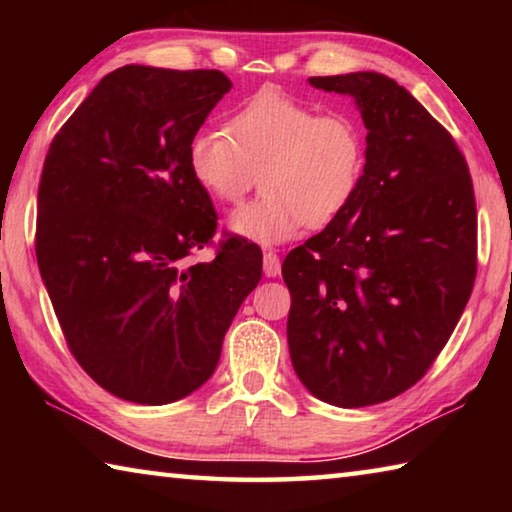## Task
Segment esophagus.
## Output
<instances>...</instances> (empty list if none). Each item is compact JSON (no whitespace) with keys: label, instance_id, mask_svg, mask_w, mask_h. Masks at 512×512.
Returning a JSON list of instances; mask_svg holds the SVG:
<instances>
[{"label":"esophagus","instance_id":"1","mask_svg":"<svg viewBox=\"0 0 512 512\" xmlns=\"http://www.w3.org/2000/svg\"><path fill=\"white\" fill-rule=\"evenodd\" d=\"M280 273H282L280 257H277L273 250H266V253H264V275L266 277H277Z\"/></svg>","mask_w":512,"mask_h":512}]
</instances>
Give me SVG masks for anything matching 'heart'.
<instances>
[{"label":"heart","mask_w":512,"mask_h":512,"mask_svg":"<svg viewBox=\"0 0 512 512\" xmlns=\"http://www.w3.org/2000/svg\"><path fill=\"white\" fill-rule=\"evenodd\" d=\"M187 164L221 203H241L262 171L264 194L232 212L228 228L262 246L284 244L305 225L325 228L354 201L366 140L357 119L323 112L264 88L232 112L228 131L203 126L189 137Z\"/></svg>","instance_id":"b5f03b06"}]
</instances>
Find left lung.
<instances>
[{"mask_svg": "<svg viewBox=\"0 0 512 512\" xmlns=\"http://www.w3.org/2000/svg\"><path fill=\"white\" fill-rule=\"evenodd\" d=\"M309 85L357 103L366 167L348 210L284 259L289 354L311 395L359 409L411 388L452 336L476 277L474 189L452 135L393 79Z\"/></svg>", "mask_w": 512, "mask_h": 512, "instance_id": "8db88e82", "label": "left lung"}]
</instances>
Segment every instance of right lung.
<instances>
[{"label":"right lung","mask_w":512,"mask_h":512,"mask_svg":"<svg viewBox=\"0 0 512 512\" xmlns=\"http://www.w3.org/2000/svg\"><path fill=\"white\" fill-rule=\"evenodd\" d=\"M232 83L216 69L124 65L103 76L49 146L38 189L42 282L81 368L126 402L201 388L262 280V253L216 232L187 144Z\"/></svg>","instance_id":"add662e5"}]
</instances>
